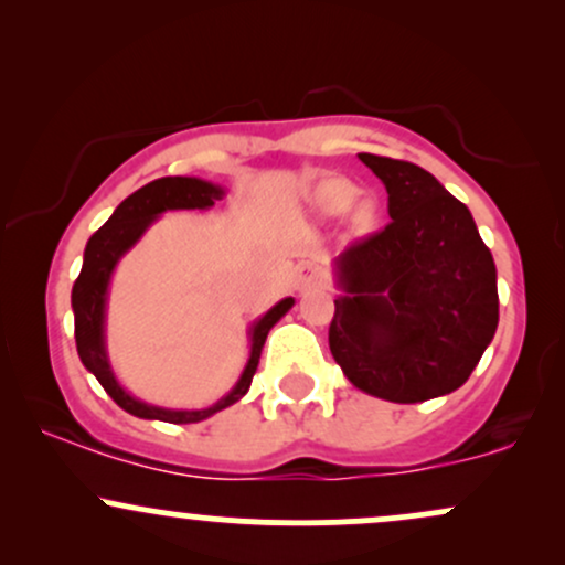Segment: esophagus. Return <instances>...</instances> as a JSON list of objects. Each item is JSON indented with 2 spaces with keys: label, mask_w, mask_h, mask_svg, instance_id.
Returning <instances> with one entry per match:
<instances>
[{
  "label": "esophagus",
  "mask_w": 565,
  "mask_h": 565,
  "mask_svg": "<svg viewBox=\"0 0 565 565\" xmlns=\"http://www.w3.org/2000/svg\"><path fill=\"white\" fill-rule=\"evenodd\" d=\"M321 281V274L316 268H305L300 270V276H297V289H308L313 287V284Z\"/></svg>",
  "instance_id": "1"
}]
</instances>
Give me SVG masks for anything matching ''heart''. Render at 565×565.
Returning a JSON list of instances; mask_svg holds the SVG:
<instances>
[{"mask_svg":"<svg viewBox=\"0 0 565 565\" xmlns=\"http://www.w3.org/2000/svg\"><path fill=\"white\" fill-rule=\"evenodd\" d=\"M355 185L348 183V180L332 178V180H323V183L316 188L313 193V206L321 212L323 217H337L342 212L350 210V223L359 233L369 231L374 225V217H377V204L374 199L369 196H359L355 199ZM354 206L350 207L349 204Z\"/></svg>","mask_w":565,"mask_h":565,"instance_id":"heart-1","label":"heart"}]
</instances>
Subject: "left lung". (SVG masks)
<instances>
[{"label":"left lung","instance_id":"1","mask_svg":"<svg viewBox=\"0 0 565 565\" xmlns=\"http://www.w3.org/2000/svg\"><path fill=\"white\" fill-rule=\"evenodd\" d=\"M359 159L385 185L391 223L334 260L329 350L359 391L419 404L462 387L494 340L497 265L468 206L430 172Z\"/></svg>","mask_w":565,"mask_h":565}]
</instances>
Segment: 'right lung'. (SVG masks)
<instances>
[{
    "label": "right lung",
    "mask_w": 565,
    "mask_h": 565,
    "mask_svg": "<svg viewBox=\"0 0 565 565\" xmlns=\"http://www.w3.org/2000/svg\"><path fill=\"white\" fill-rule=\"evenodd\" d=\"M225 188L201 178H159L153 183L138 188L132 196H127L114 210V215L106 220L103 228H97L84 246V263L82 274L71 289V308H74V337L79 359L87 372H93L97 382L103 385L111 398L125 412L140 419H159V423L188 425L201 423V419L212 417V414L223 412L225 406L236 404L249 391L252 377H255L257 364H260V353L265 345V337L276 327L281 316L289 313L295 305V297H284L276 302L268 313L249 327V361H246L242 377L231 387L217 404L206 408H164L146 404V401L129 395L121 382L116 380L111 361H108L106 350V302H108V284L119 265L121 257L140 242L142 233L157 223L159 215L172 210H210L215 201H223Z\"/></svg>",
    "instance_id": "add662e5"
}]
</instances>
